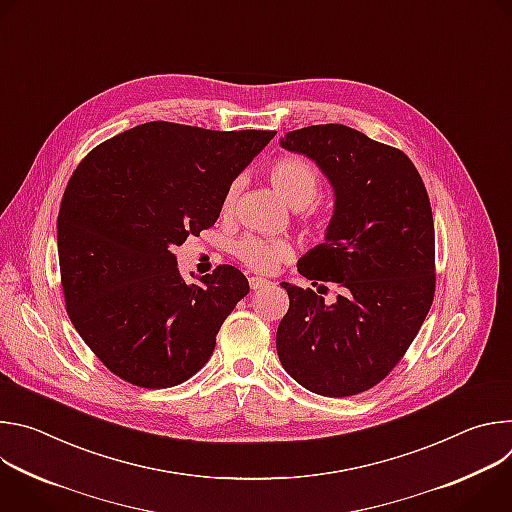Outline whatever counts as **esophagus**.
Instances as JSON below:
<instances>
[{"instance_id":"1","label":"esophagus","mask_w":512,"mask_h":512,"mask_svg":"<svg viewBox=\"0 0 512 512\" xmlns=\"http://www.w3.org/2000/svg\"><path fill=\"white\" fill-rule=\"evenodd\" d=\"M249 285H251V289H261V287L269 285V281L263 277H249Z\"/></svg>"}]
</instances>
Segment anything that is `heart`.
I'll return each mask as SVG.
<instances>
[{
    "label": "heart",
    "instance_id": "1",
    "mask_svg": "<svg viewBox=\"0 0 512 512\" xmlns=\"http://www.w3.org/2000/svg\"><path fill=\"white\" fill-rule=\"evenodd\" d=\"M269 180L273 188L291 208H306L320 194V174L312 162L300 156H281L269 166ZM239 182H233L223 198V212H231ZM237 257L253 271H273L275 265L289 257L291 249L285 243H269L257 237H245L235 247Z\"/></svg>",
    "mask_w": 512,
    "mask_h": 512
}]
</instances>
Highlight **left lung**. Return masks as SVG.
I'll return each mask as SVG.
<instances>
[{"label": "left lung", "instance_id": "8db88e82", "mask_svg": "<svg viewBox=\"0 0 512 512\" xmlns=\"http://www.w3.org/2000/svg\"><path fill=\"white\" fill-rule=\"evenodd\" d=\"M316 162L334 190L324 243L298 271L341 294L281 283L289 310L277 328L287 375L312 393L350 397L381 383L417 336L435 291V235L427 190L397 148L340 125H310L279 139Z\"/></svg>", "mask_w": 512, "mask_h": 512}]
</instances>
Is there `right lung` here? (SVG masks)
Listing matches in <instances>:
<instances>
[{"mask_svg":"<svg viewBox=\"0 0 512 512\" xmlns=\"http://www.w3.org/2000/svg\"><path fill=\"white\" fill-rule=\"evenodd\" d=\"M273 135L150 121L97 145L72 174L56 221L66 312L123 381L174 387L210 358L249 281L218 265L186 283L172 247L216 223Z\"/></svg>","mask_w":512,"mask_h":512,"instance_id":"1","label":"right lung"}]
</instances>
